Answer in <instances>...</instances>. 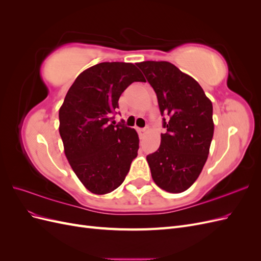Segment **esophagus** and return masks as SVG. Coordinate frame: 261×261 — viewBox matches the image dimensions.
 Returning a JSON list of instances; mask_svg holds the SVG:
<instances>
[{"instance_id": "1", "label": "esophagus", "mask_w": 261, "mask_h": 261, "mask_svg": "<svg viewBox=\"0 0 261 261\" xmlns=\"http://www.w3.org/2000/svg\"><path fill=\"white\" fill-rule=\"evenodd\" d=\"M149 132V127H145V128H138V134L139 136L143 138L146 136V134Z\"/></svg>"}]
</instances>
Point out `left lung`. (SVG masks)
Masks as SVG:
<instances>
[{
  "label": "left lung",
  "instance_id": "1",
  "mask_svg": "<svg viewBox=\"0 0 261 261\" xmlns=\"http://www.w3.org/2000/svg\"><path fill=\"white\" fill-rule=\"evenodd\" d=\"M156 93L163 127L161 144L147 155L154 183L163 191L185 192L206 163L215 130L212 103L192 76L165 61L137 63Z\"/></svg>",
  "mask_w": 261,
  "mask_h": 261
}]
</instances>
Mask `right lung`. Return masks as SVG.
Segmentation results:
<instances>
[{
  "label": "right lung",
  "instance_id": "obj_1",
  "mask_svg": "<svg viewBox=\"0 0 261 261\" xmlns=\"http://www.w3.org/2000/svg\"><path fill=\"white\" fill-rule=\"evenodd\" d=\"M134 82L146 81L133 63H99L78 75L60 108L59 132L65 155L92 194L113 192L137 156V132L124 124H110L122 92Z\"/></svg>",
  "mask_w": 261,
  "mask_h": 261
}]
</instances>
